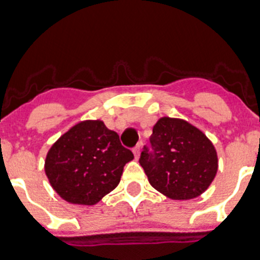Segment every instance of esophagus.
<instances>
[{
	"mask_svg": "<svg viewBox=\"0 0 260 260\" xmlns=\"http://www.w3.org/2000/svg\"><path fill=\"white\" fill-rule=\"evenodd\" d=\"M140 152H142V147H140V144H138V146H136V147H135V148H134L135 158H136V159L140 158Z\"/></svg>",
	"mask_w": 260,
	"mask_h": 260,
	"instance_id": "34e87169",
	"label": "esophagus"
}]
</instances>
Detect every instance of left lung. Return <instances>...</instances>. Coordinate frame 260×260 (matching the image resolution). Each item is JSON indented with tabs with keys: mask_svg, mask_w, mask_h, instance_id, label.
<instances>
[{
	"mask_svg": "<svg viewBox=\"0 0 260 260\" xmlns=\"http://www.w3.org/2000/svg\"><path fill=\"white\" fill-rule=\"evenodd\" d=\"M152 152L144 150L140 166L151 186L171 200L201 196L218 169L213 143L193 124L182 118L160 117L150 138Z\"/></svg>",
	"mask_w": 260,
	"mask_h": 260,
	"instance_id": "left-lung-1",
	"label": "left lung"
}]
</instances>
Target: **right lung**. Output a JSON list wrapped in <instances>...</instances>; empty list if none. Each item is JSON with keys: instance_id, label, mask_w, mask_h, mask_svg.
I'll return each instance as SVG.
<instances>
[{"instance_id": "1", "label": "right lung", "mask_w": 260, "mask_h": 260, "mask_svg": "<svg viewBox=\"0 0 260 260\" xmlns=\"http://www.w3.org/2000/svg\"><path fill=\"white\" fill-rule=\"evenodd\" d=\"M132 151L121 146L101 120L79 121L47 152L44 171L52 189L69 204L95 205L116 189Z\"/></svg>"}]
</instances>
